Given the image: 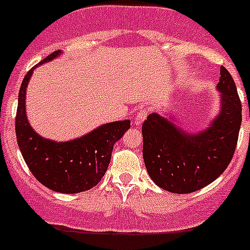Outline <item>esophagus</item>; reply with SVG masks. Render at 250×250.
Segmentation results:
<instances>
[{
    "mask_svg": "<svg viewBox=\"0 0 250 250\" xmlns=\"http://www.w3.org/2000/svg\"><path fill=\"white\" fill-rule=\"evenodd\" d=\"M146 116H148V111H146V108H139L138 111H137V113H136L134 123H136L137 125H141L142 123L144 122V120L146 118Z\"/></svg>",
    "mask_w": 250,
    "mask_h": 250,
    "instance_id": "obj_1",
    "label": "esophagus"
}]
</instances>
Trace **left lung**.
<instances>
[{
  "instance_id": "obj_1",
  "label": "left lung",
  "mask_w": 250,
  "mask_h": 250,
  "mask_svg": "<svg viewBox=\"0 0 250 250\" xmlns=\"http://www.w3.org/2000/svg\"><path fill=\"white\" fill-rule=\"evenodd\" d=\"M220 112L205 129L186 132L174 116L150 113L143 123V159L151 180L174 193H190L216 180L230 163L242 123L234 80L221 66Z\"/></svg>"
}]
</instances>
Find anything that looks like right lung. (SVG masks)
<instances>
[{
  "label": "right lung",
  "mask_w": 250,
  "mask_h": 250,
  "mask_svg": "<svg viewBox=\"0 0 250 250\" xmlns=\"http://www.w3.org/2000/svg\"><path fill=\"white\" fill-rule=\"evenodd\" d=\"M62 54L51 53L27 72L18 95L16 136L25 164L45 188L78 193L96 186L107 171L114 143L130 128V121L104 123L80 138L67 142L46 139L32 128L25 113V92L34 69Z\"/></svg>",
  "instance_id": "right-lung-1"
}]
</instances>
